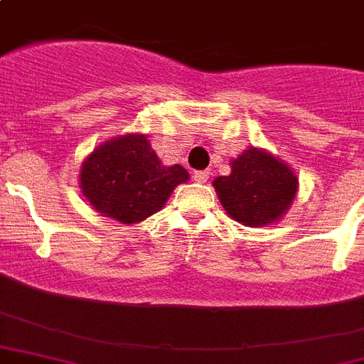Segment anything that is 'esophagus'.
<instances>
[{"label": "esophagus", "instance_id": "esophagus-1", "mask_svg": "<svg viewBox=\"0 0 364 364\" xmlns=\"http://www.w3.org/2000/svg\"><path fill=\"white\" fill-rule=\"evenodd\" d=\"M194 181L196 183H205L208 179H210V171L205 170H200V171H194Z\"/></svg>", "mask_w": 364, "mask_h": 364}]
</instances>
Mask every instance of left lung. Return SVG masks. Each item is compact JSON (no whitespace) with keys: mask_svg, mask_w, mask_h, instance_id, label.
Wrapping results in <instances>:
<instances>
[{"mask_svg":"<svg viewBox=\"0 0 364 364\" xmlns=\"http://www.w3.org/2000/svg\"><path fill=\"white\" fill-rule=\"evenodd\" d=\"M296 185L299 179L289 166L255 147L232 160L230 176L213 181L228 215L247 227L277 221L293 204Z\"/></svg>","mask_w":364,"mask_h":364,"instance_id":"obj_1","label":"left lung"}]
</instances>
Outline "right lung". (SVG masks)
Returning <instances> with one entry per match:
<instances>
[{
	"label": "right lung",
	"mask_w": 364,
	"mask_h": 364,
	"mask_svg": "<svg viewBox=\"0 0 364 364\" xmlns=\"http://www.w3.org/2000/svg\"><path fill=\"white\" fill-rule=\"evenodd\" d=\"M187 179L183 166L160 164L141 134L105 141L85 160L81 170L82 194L94 210L124 225L162 210L173 188Z\"/></svg>",
	"instance_id": "add662e5"
}]
</instances>
